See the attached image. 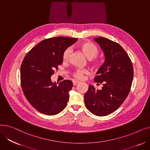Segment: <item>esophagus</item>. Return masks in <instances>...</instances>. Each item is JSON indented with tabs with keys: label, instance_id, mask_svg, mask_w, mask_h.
I'll use <instances>...</instances> for the list:
<instances>
[{
	"label": "esophagus",
	"instance_id": "34e87169",
	"mask_svg": "<svg viewBox=\"0 0 150 150\" xmlns=\"http://www.w3.org/2000/svg\"><path fill=\"white\" fill-rule=\"evenodd\" d=\"M80 82L79 81H75V80H74L73 81V85L74 86H76V84H78V83H79Z\"/></svg>",
	"mask_w": 150,
	"mask_h": 150
}]
</instances>
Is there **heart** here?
I'll return each instance as SVG.
<instances>
[{"label": "heart", "instance_id": "heart-1", "mask_svg": "<svg viewBox=\"0 0 150 150\" xmlns=\"http://www.w3.org/2000/svg\"><path fill=\"white\" fill-rule=\"evenodd\" d=\"M80 48L84 54L85 56L89 59H92L96 58L98 54L99 50L97 47L90 42H84L80 45ZM72 50L70 48L66 49L62 53V60L64 61H67L70 55ZM98 61L94 59L92 61V64L94 66H97L98 64ZM89 74V71L87 69H75L73 71L72 75L77 80H82L84 75Z\"/></svg>", "mask_w": 150, "mask_h": 150}]
</instances>
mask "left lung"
I'll return each mask as SVG.
<instances>
[{"mask_svg":"<svg viewBox=\"0 0 150 150\" xmlns=\"http://www.w3.org/2000/svg\"><path fill=\"white\" fill-rule=\"evenodd\" d=\"M103 50L105 60L97 71L94 81L103 84L100 90L89 85L84 94L85 105L97 116H105L115 111L129 93L134 70L128 54L118 43L103 37L94 38Z\"/></svg>","mask_w":150,"mask_h":150,"instance_id":"obj_1","label":"left lung"}]
</instances>
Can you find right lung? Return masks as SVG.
Segmentation results:
<instances>
[{
    "label": "right lung",
    "instance_id": "obj_1",
    "mask_svg": "<svg viewBox=\"0 0 150 150\" xmlns=\"http://www.w3.org/2000/svg\"><path fill=\"white\" fill-rule=\"evenodd\" d=\"M77 38L58 36L44 39L25 55L21 66L23 94L35 109L44 114L56 115L64 109L73 83L64 80L58 85L51 76L62 62V53Z\"/></svg>",
    "mask_w": 150,
    "mask_h": 150
}]
</instances>
